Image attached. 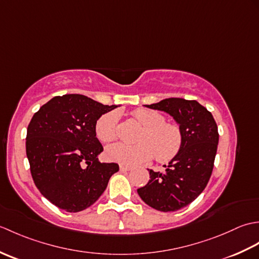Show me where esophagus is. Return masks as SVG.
Segmentation results:
<instances>
[{"mask_svg":"<svg viewBox=\"0 0 259 259\" xmlns=\"http://www.w3.org/2000/svg\"><path fill=\"white\" fill-rule=\"evenodd\" d=\"M119 168L121 171H129V170L133 169V167L129 166V164H120Z\"/></svg>","mask_w":259,"mask_h":259,"instance_id":"esophagus-1","label":"esophagus"}]
</instances>
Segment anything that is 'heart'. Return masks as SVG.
Here are the masks:
<instances>
[{
	"label": "heart",
	"instance_id": "1",
	"mask_svg": "<svg viewBox=\"0 0 259 259\" xmlns=\"http://www.w3.org/2000/svg\"><path fill=\"white\" fill-rule=\"evenodd\" d=\"M133 117L144 126L136 145L115 144L106 149L109 161L121 164H136L149 161L156 156L159 162H169L178 156L184 145L180 126L166 122V118L155 110L139 108L133 111ZM119 114L108 112L98 119L95 133L104 144L112 142L118 137Z\"/></svg>",
	"mask_w": 259,
	"mask_h": 259
}]
</instances>
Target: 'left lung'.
<instances>
[{"instance_id": "obj_1", "label": "left lung", "mask_w": 259, "mask_h": 259, "mask_svg": "<svg viewBox=\"0 0 259 259\" xmlns=\"http://www.w3.org/2000/svg\"><path fill=\"white\" fill-rule=\"evenodd\" d=\"M145 107L171 115L183 131L184 145L163 172L150 169V180L137 191L157 210H179L201 194L210 178L219 140L217 123L196 100L169 98Z\"/></svg>"}]
</instances>
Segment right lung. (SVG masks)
<instances>
[{"label":"right lung","mask_w":259,"mask_h":259,"mask_svg":"<svg viewBox=\"0 0 259 259\" xmlns=\"http://www.w3.org/2000/svg\"><path fill=\"white\" fill-rule=\"evenodd\" d=\"M104 106L82 95L52 98L33 115L26 133V157L38 191L60 209L84 210L106 190L118 163L98 160L103 147L95 126Z\"/></svg>","instance_id":"1"}]
</instances>
